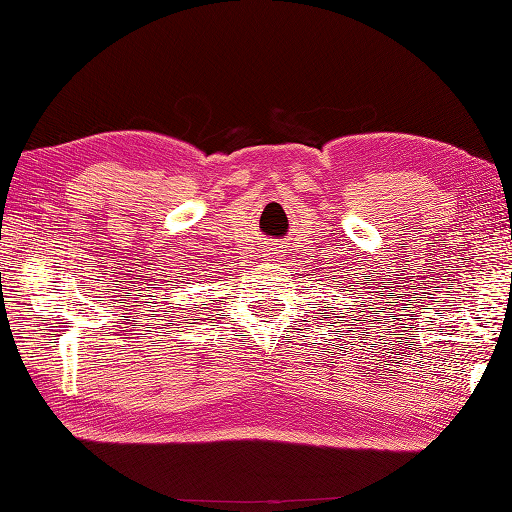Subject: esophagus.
<instances>
[{"instance_id": "obj_1", "label": "esophagus", "mask_w": 512, "mask_h": 512, "mask_svg": "<svg viewBox=\"0 0 512 512\" xmlns=\"http://www.w3.org/2000/svg\"><path fill=\"white\" fill-rule=\"evenodd\" d=\"M264 257L268 259V262H279V259H281V250H279V246H275V244H268V246L264 248Z\"/></svg>"}]
</instances>
